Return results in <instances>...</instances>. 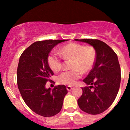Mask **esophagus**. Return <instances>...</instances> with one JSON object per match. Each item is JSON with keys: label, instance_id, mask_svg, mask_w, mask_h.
<instances>
[{"label": "esophagus", "instance_id": "34e87169", "mask_svg": "<svg viewBox=\"0 0 130 130\" xmlns=\"http://www.w3.org/2000/svg\"><path fill=\"white\" fill-rule=\"evenodd\" d=\"M67 89L69 90V91H70V90L72 89V87L71 86H67Z\"/></svg>", "mask_w": 130, "mask_h": 130}]
</instances>
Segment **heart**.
<instances>
[{
  "instance_id": "obj_1",
  "label": "heart",
  "mask_w": 130,
  "mask_h": 130,
  "mask_svg": "<svg viewBox=\"0 0 130 130\" xmlns=\"http://www.w3.org/2000/svg\"><path fill=\"white\" fill-rule=\"evenodd\" d=\"M58 54L63 59H72V70L63 72L57 77L59 84L69 86L74 84L76 80L80 77L82 73L80 70L83 72H87L92 69L96 57L95 50L92 46H84L82 44L75 43L66 44L60 48ZM59 55L55 52H52L47 57L48 65L55 72H58L62 65Z\"/></svg>"
}]
</instances>
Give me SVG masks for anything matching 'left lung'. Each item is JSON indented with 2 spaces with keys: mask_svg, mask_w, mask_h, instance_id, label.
Returning <instances> with one entry per match:
<instances>
[{
  "mask_svg": "<svg viewBox=\"0 0 130 130\" xmlns=\"http://www.w3.org/2000/svg\"><path fill=\"white\" fill-rule=\"evenodd\" d=\"M74 40L88 43L94 47L96 53L94 67L83 80L89 86L82 88V94L77 100L78 106L90 115L102 113L112 104L120 89L121 69L117 55L102 41Z\"/></svg>",
  "mask_w": 130,
  "mask_h": 130,
  "instance_id": "1",
  "label": "left lung"
}]
</instances>
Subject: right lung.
<instances>
[{"mask_svg": "<svg viewBox=\"0 0 130 130\" xmlns=\"http://www.w3.org/2000/svg\"><path fill=\"white\" fill-rule=\"evenodd\" d=\"M65 40H48L32 43L23 52L17 70L18 89L23 100L32 111L44 117L56 115L62 108L67 94L66 86L59 85L53 89L45 87L53 75L47 62L50 52Z\"/></svg>", "mask_w": 130, "mask_h": 130, "instance_id": "obj_1", "label": "right lung"}]
</instances>
